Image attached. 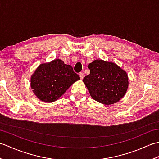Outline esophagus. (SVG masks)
I'll return each mask as SVG.
<instances>
[{"label": "esophagus", "instance_id": "1", "mask_svg": "<svg viewBox=\"0 0 159 159\" xmlns=\"http://www.w3.org/2000/svg\"><path fill=\"white\" fill-rule=\"evenodd\" d=\"M79 76H80V79H83V78H84V73H83V72H80V73L79 74Z\"/></svg>", "mask_w": 159, "mask_h": 159}]
</instances>
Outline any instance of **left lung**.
<instances>
[{
  "label": "left lung",
  "mask_w": 159,
  "mask_h": 159,
  "mask_svg": "<svg viewBox=\"0 0 159 159\" xmlns=\"http://www.w3.org/2000/svg\"><path fill=\"white\" fill-rule=\"evenodd\" d=\"M89 75L83 82L97 102L110 105L122 98L128 87L126 72L115 63L96 59L88 65Z\"/></svg>",
  "instance_id": "obj_1"
}]
</instances>
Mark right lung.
I'll return each mask as SVG.
<instances>
[{
    "mask_svg": "<svg viewBox=\"0 0 159 159\" xmlns=\"http://www.w3.org/2000/svg\"><path fill=\"white\" fill-rule=\"evenodd\" d=\"M72 67L62 60L55 59L38 66L31 78V87L35 95L46 102H55L79 80Z\"/></svg>",
    "mask_w": 159,
    "mask_h": 159,
    "instance_id": "1",
    "label": "right lung"
}]
</instances>
